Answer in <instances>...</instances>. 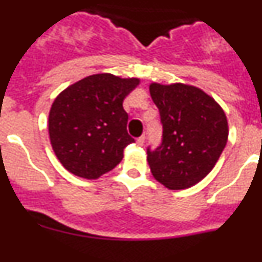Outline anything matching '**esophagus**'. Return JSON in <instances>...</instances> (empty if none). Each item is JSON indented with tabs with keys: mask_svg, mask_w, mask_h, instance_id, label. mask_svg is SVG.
<instances>
[{
	"mask_svg": "<svg viewBox=\"0 0 262 262\" xmlns=\"http://www.w3.org/2000/svg\"><path fill=\"white\" fill-rule=\"evenodd\" d=\"M144 142H145V136H140V138L136 139V144L140 145V147H142V145L144 144Z\"/></svg>",
	"mask_w": 262,
	"mask_h": 262,
	"instance_id": "obj_1",
	"label": "esophagus"
}]
</instances>
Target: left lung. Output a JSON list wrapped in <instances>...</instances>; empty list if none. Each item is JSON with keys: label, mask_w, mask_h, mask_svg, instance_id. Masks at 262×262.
I'll list each match as a JSON object with an SVG mask.
<instances>
[{"label": "left lung", "mask_w": 262, "mask_h": 262, "mask_svg": "<svg viewBox=\"0 0 262 262\" xmlns=\"http://www.w3.org/2000/svg\"><path fill=\"white\" fill-rule=\"evenodd\" d=\"M163 123V143L147 152L155 180L169 190L194 186L209 174L228 140L222 106L194 85H149Z\"/></svg>", "instance_id": "obj_1"}]
</instances>
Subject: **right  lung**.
<instances>
[{
    "instance_id": "1",
    "label": "right lung",
    "mask_w": 262,
    "mask_h": 262,
    "mask_svg": "<svg viewBox=\"0 0 262 262\" xmlns=\"http://www.w3.org/2000/svg\"><path fill=\"white\" fill-rule=\"evenodd\" d=\"M139 84L140 78L97 73L69 85L55 98L48 134L68 172L97 180L122 161L123 149L134 142L127 134L123 99Z\"/></svg>"
}]
</instances>
